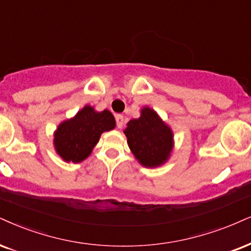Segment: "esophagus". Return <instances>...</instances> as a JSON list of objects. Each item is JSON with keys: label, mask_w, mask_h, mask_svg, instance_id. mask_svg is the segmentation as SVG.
Listing matches in <instances>:
<instances>
[{"label": "esophagus", "mask_w": 251, "mask_h": 251, "mask_svg": "<svg viewBox=\"0 0 251 251\" xmlns=\"http://www.w3.org/2000/svg\"><path fill=\"white\" fill-rule=\"evenodd\" d=\"M115 120H116L117 128L122 129L123 128V125H125V117H123V115H116L115 116Z\"/></svg>", "instance_id": "1"}]
</instances>
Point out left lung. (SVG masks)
I'll use <instances>...</instances> for the list:
<instances>
[{
  "instance_id": "1",
  "label": "left lung",
  "mask_w": 251,
  "mask_h": 251,
  "mask_svg": "<svg viewBox=\"0 0 251 251\" xmlns=\"http://www.w3.org/2000/svg\"><path fill=\"white\" fill-rule=\"evenodd\" d=\"M125 134L135 158L145 168H157L169 159L173 132L151 108L144 107L140 119L129 121Z\"/></svg>"
}]
</instances>
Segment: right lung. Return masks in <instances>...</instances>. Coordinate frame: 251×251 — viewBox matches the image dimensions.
I'll use <instances>...</instances> for the list:
<instances>
[{"instance_id":"right-lung-1","label":"right lung","mask_w":251,"mask_h":251,"mask_svg":"<svg viewBox=\"0 0 251 251\" xmlns=\"http://www.w3.org/2000/svg\"><path fill=\"white\" fill-rule=\"evenodd\" d=\"M115 128L109 110L95 111L85 106L72 119L64 121L54 132V149L65 162L80 163L92 153L102 132Z\"/></svg>"}]
</instances>
